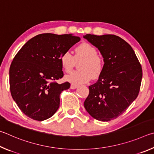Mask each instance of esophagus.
I'll return each mask as SVG.
<instances>
[{
  "label": "esophagus",
  "mask_w": 154,
  "mask_h": 154,
  "mask_svg": "<svg viewBox=\"0 0 154 154\" xmlns=\"http://www.w3.org/2000/svg\"><path fill=\"white\" fill-rule=\"evenodd\" d=\"M78 87H79L78 85H75L72 84L71 86H70V88H71V89H75V88H76Z\"/></svg>",
  "instance_id": "34e87169"
}]
</instances>
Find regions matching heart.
<instances>
[{
  "mask_svg": "<svg viewBox=\"0 0 154 154\" xmlns=\"http://www.w3.org/2000/svg\"><path fill=\"white\" fill-rule=\"evenodd\" d=\"M82 60L79 65V71L73 72L66 76V80L73 85H79L88 82L91 78L97 79L103 70V59L97 55V48L88 42H82L75 48L73 56L69 51H66L60 57L62 68L69 73L74 67L75 61Z\"/></svg>",
  "mask_w": 154,
  "mask_h": 154,
  "instance_id": "obj_1",
  "label": "heart"
}]
</instances>
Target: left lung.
<instances>
[{
    "label": "left lung",
    "instance_id": "1",
    "mask_svg": "<svg viewBox=\"0 0 154 154\" xmlns=\"http://www.w3.org/2000/svg\"><path fill=\"white\" fill-rule=\"evenodd\" d=\"M85 38L98 48L104 67L99 79L88 87L84 106L95 119L107 122L120 116L139 95L142 67L131 46L113 34H86Z\"/></svg>",
    "mask_w": 154,
    "mask_h": 154
}]
</instances>
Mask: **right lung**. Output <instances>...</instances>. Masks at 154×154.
<instances>
[{
	"label": "right lung",
	"instance_id": "1",
	"mask_svg": "<svg viewBox=\"0 0 154 154\" xmlns=\"http://www.w3.org/2000/svg\"><path fill=\"white\" fill-rule=\"evenodd\" d=\"M72 34H38L29 40L13 58L9 69V85L13 100L24 114L42 121L58 109L59 96L69 82L58 84L63 76L60 57L79 42Z\"/></svg>",
	"mask_w": 154,
	"mask_h": 154
}]
</instances>
